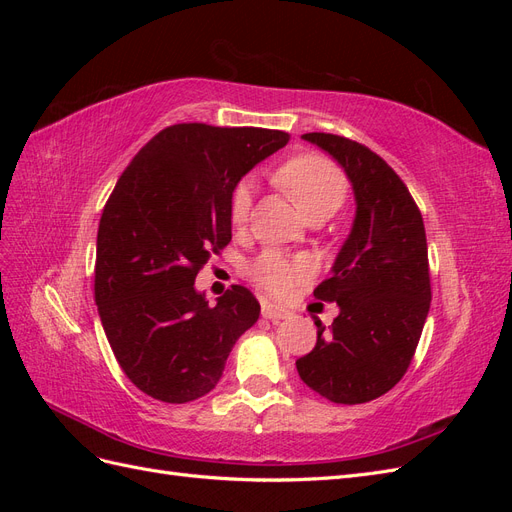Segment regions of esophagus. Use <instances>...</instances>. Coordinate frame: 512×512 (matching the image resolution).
Returning <instances> with one entry per match:
<instances>
[{"instance_id":"1","label":"esophagus","mask_w":512,"mask_h":512,"mask_svg":"<svg viewBox=\"0 0 512 512\" xmlns=\"http://www.w3.org/2000/svg\"><path fill=\"white\" fill-rule=\"evenodd\" d=\"M260 312H262V318L273 320V322L284 320V318L290 316L288 309H284V307H280V305H275V303H271V301H262V309H260Z\"/></svg>"}]
</instances>
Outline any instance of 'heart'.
<instances>
[{"label": "heart", "instance_id": "heart-1", "mask_svg": "<svg viewBox=\"0 0 512 512\" xmlns=\"http://www.w3.org/2000/svg\"><path fill=\"white\" fill-rule=\"evenodd\" d=\"M277 179L305 215L314 211H329L333 215L344 205L348 194V183L339 173V168L320 156H299L288 160L277 170ZM252 192L254 188L250 181L239 183L237 190L232 192L230 218L235 224H243L250 215ZM247 273L273 297H290L307 280L309 267L305 260L267 252L252 262Z\"/></svg>", "mask_w": 512, "mask_h": 512}]
</instances>
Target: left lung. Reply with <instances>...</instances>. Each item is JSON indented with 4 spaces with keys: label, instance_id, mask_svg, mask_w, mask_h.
I'll return each instance as SVG.
<instances>
[{
    "label": "left lung",
    "instance_id": "8db88e82",
    "mask_svg": "<svg viewBox=\"0 0 512 512\" xmlns=\"http://www.w3.org/2000/svg\"><path fill=\"white\" fill-rule=\"evenodd\" d=\"M307 143L344 168L356 200L350 235L314 297L337 303L329 333L316 320L301 380L333 404H365L404 378L431 303L425 224L406 183L365 145L324 132Z\"/></svg>",
    "mask_w": 512,
    "mask_h": 512
}]
</instances>
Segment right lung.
Masks as SVG:
<instances>
[{
	"label": "right lung",
	"mask_w": 512,
	"mask_h": 512,
	"mask_svg": "<svg viewBox=\"0 0 512 512\" xmlns=\"http://www.w3.org/2000/svg\"><path fill=\"white\" fill-rule=\"evenodd\" d=\"M288 141L282 130L177 123L136 153L106 200L96 305L123 374L149 397L188 404L207 395L258 320L245 286L209 305L194 280L232 239L241 177Z\"/></svg>",
	"instance_id": "right-lung-1"
}]
</instances>
